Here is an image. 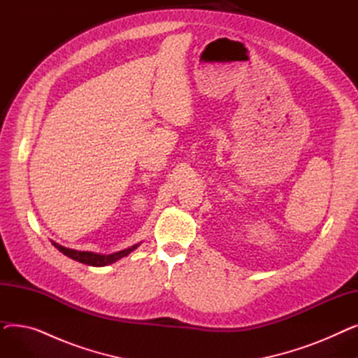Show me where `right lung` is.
I'll return each instance as SVG.
<instances>
[{
	"instance_id": "right-lung-1",
	"label": "right lung",
	"mask_w": 358,
	"mask_h": 358,
	"mask_svg": "<svg viewBox=\"0 0 358 358\" xmlns=\"http://www.w3.org/2000/svg\"><path fill=\"white\" fill-rule=\"evenodd\" d=\"M52 243L55 245V248H58L66 257H69L75 261H78V262H83V264L92 266V267H104L107 264H111V262H115V261L126 257L127 254H130L131 251L139 247V243H136V245L126 248L123 251H119V252H115V254H108V255H101V254H94V252H88V251L69 250V248H65V247L59 245V243H56V242H52Z\"/></svg>"
}]
</instances>
